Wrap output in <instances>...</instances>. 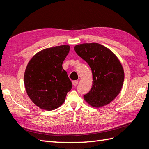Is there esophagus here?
Wrapping results in <instances>:
<instances>
[{
    "mask_svg": "<svg viewBox=\"0 0 149 149\" xmlns=\"http://www.w3.org/2000/svg\"><path fill=\"white\" fill-rule=\"evenodd\" d=\"M72 83H73V85L74 86H77V84H78V81H77V80L73 81L72 82Z\"/></svg>",
    "mask_w": 149,
    "mask_h": 149,
    "instance_id": "esophagus-1",
    "label": "esophagus"
}]
</instances>
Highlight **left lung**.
I'll use <instances>...</instances> for the list:
<instances>
[{"instance_id": "1", "label": "left lung", "mask_w": 149, "mask_h": 149, "mask_svg": "<svg viewBox=\"0 0 149 149\" xmlns=\"http://www.w3.org/2000/svg\"><path fill=\"white\" fill-rule=\"evenodd\" d=\"M74 48L92 71L93 86L84 95V100L94 107L109 104L119 94L124 80L123 68L118 57L97 43L79 44Z\"/></svg>"}]
</instances>
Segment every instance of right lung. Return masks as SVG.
<instances>
[{"label": "right lung", "instance_id": "1", "mask_svg": "<svg viewBox=\"0 0 149 149\" xmlns=\"http://www.w3.org/2000/svg\"><path fill=\"white\" fill-rule=\"evenodd\" d=\"M70 49L66 45L44 49L36 53L26 66L24 74L26 93L42 109L59 107L72 88L71 80L62 67Z\"/></svg>", "mask_w": 149, "mask_h": 149}]
</instances>
